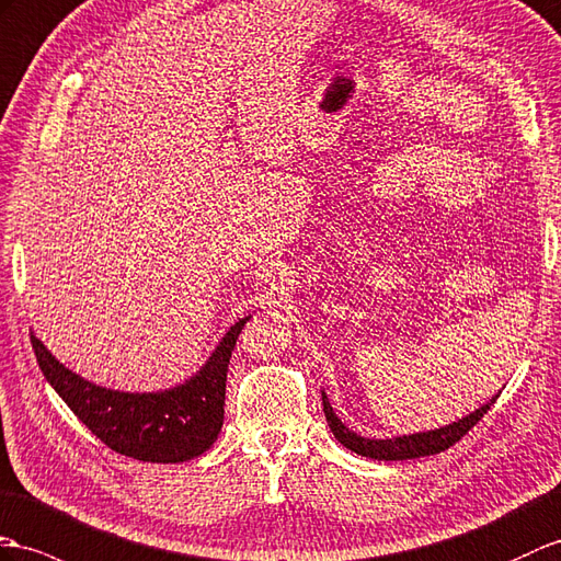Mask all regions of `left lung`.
I'll return each instance as SVG.
<instances>
[{
  "label": "left lung",
  "mask_w": 561,
  "mask_h": 561,
  "mask_svg": "<svg viewBox=\"0 0 561 561\" xmlns=\"http://www.w3.org/2000/svg\"><path fill=\"white\" fill-rule=\"evenodd\" d=\"M323 398V414L328 426H331L333 435L337 438V443H343L352 453H357L362 457L368 459H378V461H400V459H416V457H428V455H438L443 449L453 447L457 440H461L478 421L483 419V414H488V409L495 404L497 394L490 402H485L483 407H478L476 412H471L469 416H463L449 426L435 428V431H426V433H412V435H400V438H386V440H376V438H362L354 431H350L343 421L337 419V414L333 412L331 402H328L325 392H321Z\"/></svg>",
  "instance_id": "left-lung-1"
}]
</instances>
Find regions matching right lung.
Returning <instances> with one entry per match:
<instances>
[{
    "label": "right lung",
    "instance_id": "1",
    "mask_svg": "<svg viewBox=\"0 0 561 561\" xmlns=\"http://www.w3.org/2000/svg\"><path fill=\"white\" fill-rule=\"evenodd\" d=\"M248 321L230 325L195 376L159 392L94 386L66 368L33 333L31 343L47 383L106 447L140 461L178 463L207 453L221 433L228 362Z\"/></svg>",
    "mask_w": 561,
    "mask_h": 561
}]
</instances>
